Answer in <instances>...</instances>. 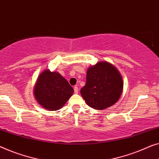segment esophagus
Here are the masks:
<instances>
[{"mask_svg":"<svg viewBox=\"0 0 159 159\" xmlns=\"http://www.w3.org/2000/svg\"><path fill=\"white\" fill-rule=\"evenodd\" d=\"M78 90H79V89H78V87L77 86H75L74 87V91H75V94H77L78 93Z\"/></svg>","mask_w":159,"mask_h":159,"instance_id":"obj_1","label":"esophagus"}]
</instances>
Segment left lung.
<instances>
[{"label": "left lung", "instance_id": "left-lung-1", "mask_svg": "<svg viewBox=\"0 0 159 159\" xmlns=\"http://www.w3.org/2000/svg\"><path fill=\"white\" fill-rule=\"evenodd\" d=\"M123 89V78L118 69L101 61L87 69L86 84L80 93L89 107L101 110L118 102Z\"/></svg>", "mask_w": 159, "mask_h": 159}]
</instances>
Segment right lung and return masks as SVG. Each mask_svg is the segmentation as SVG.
<instances>
[{
	"instance_id": "add662e5",
	"label": "right lung",
	"mask_w": 159,
	"mask_h": 159,
	"mask_svg": "<svg viewBox=\"0 0 159 159\" xmlns=\"http://www.w3.org/2000/svg\"><path fill=\"white\" fill-rule=\"evenodd\" d=\"M74 93L66 79L57 72L45 70L39 75L34 88L36 100L43 108L55 111L62 107Z\"/></svg>"
}]
</instances>
